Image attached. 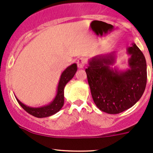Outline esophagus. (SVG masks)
<instances>
[{
	"label": "esophagus",
	"instance_id": "obj_1",
	"mask_svg": "<svg viewBox=\"0 0 153 153\" xmlns=\"http://www.w3.org/2000/svg\"><path fill=\"white\" fill-rule=\"evenodd\" d=\"M86 64V61L84 59V58H79L77 61V65H78V67L79 69H83L85 66Z\"/></svg>",
	"mask_w": 153,
	"mask_h": 153
}]
</instances>
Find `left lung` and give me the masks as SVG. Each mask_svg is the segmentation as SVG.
Returning a JSON list of instances; mask_svg holds the SVG:
<instances>
[{
  "label": "left lung",
  "mask_w": 153,
  "mask_h": 153,
  "mask_svg": "<svg viewBox=\"0 0 153 153\" xmlns=\"http://www.w3.org/2000/svg\"><path fill=\"white\" fill-rule=\"evenodd\" d=\"M129 69L120 72L110 68L115 52L91 58L86 69L88 83L95 105L108 114H118L135 105L146 84L145 57L135 44L128 47Z\"/></svg>",
  "instance_id": "left-lung-1"
}]
</instances>
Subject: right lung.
<instances>
[{
	"label": "right lung",
	"mask_w": 153,
	"mask_h": 153,
	"mask_svg": "<svg viewBox=\"0 0 153 153\" xmlns=\"http://www.w3.org/2000/svg\"><path fill=\"white\" fill-rule=\"evenodd\" d=\"M77 69H78L77 64H73L68 67L62 72L61 78H60L59 83H58L56 96L54 98L53 101L48 105L41 106V107L34 108L25 105L16 98L17 101L24 110L27 111L30 115L37 117V118H46V117L51 116V115L57 113L64 106V87H65L66 84L73 78Z\"/></svg>",
	"instance_id": "obj_1"
}]
</instances>
